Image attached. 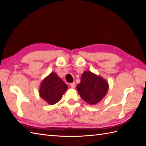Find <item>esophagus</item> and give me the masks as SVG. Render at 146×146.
Masks as SVG:
<instances>
[{"instance_id":"34e87169","label":"esophagus","mask_w":146,"mask_h":146,"mask_svg":"<svg viewBox=\"0 0 146 146\" xmlns=\"http://www.w3.org/2000/svg\"><path fill=\"white\" fill-rule=\"evenodd\" d=\"M70 86L71 88H75V86H76V83L75 82H73V83H71L70 84Z\"/></svg>"}]
</instances>
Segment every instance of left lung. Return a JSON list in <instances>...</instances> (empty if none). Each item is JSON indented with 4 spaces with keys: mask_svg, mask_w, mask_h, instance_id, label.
<instances>
[{
    "mask_svg": "<svg viewBox=\"0 0 146 146\" xmlns=\"http://www.w3.org/2000/svg\"><path fill=\"white\" fill-rule=\"evenodd\" d=\"M80 97L88 104L95 105L100 102L108 92V83L100 76L86 71L77 85Z\"/></svg>",
    "mask_w": 146,
    "mask_h": 146,
    "instance_id": "8db88e82",
    "label": "left lung"
}]
</instances>
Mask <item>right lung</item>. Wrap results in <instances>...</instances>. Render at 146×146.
I'll list each match as a JSON object with an SVG mask.
<instances>
[{
	"instance_id": "obj_1",
	"label": "right lung",
	"mask_w": 146,
	"mask_h": 146,
	"mask_svg": "<svg viewBox=\"0 0 146 146\" xmlns=\"http://www.w3.org/2000/svg\"><path fill=\"white\" fill-rule=\"evenodd\" d=\"M67 85L55 73L43 80L39 90L41 97L49 105H54L60 101L64 93L67 90Z\"/></svg>"
}]
</instances>
